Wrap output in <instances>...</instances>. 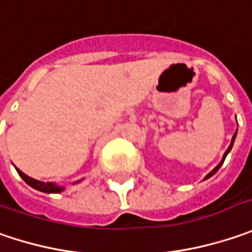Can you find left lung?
Segmentation results:
<instances>
[{"instance_id": "8db88e82", "label": "left lung", "mask_w": 252, "mask_h": 252, "mask_svg": "<svg viewBox=\"0 0 252 252\" xmlns=\"http://www.w3.org/2000/svg\"><path fill=\"white\" fill-rule=\"evenodd\" d=\"M235 135H237V131H235V134H234V135H233V139H231V144H230V147L227 148V151H225L224 157H223V160H221V162H220V163H219V165H217V166H216V168H214V169L212 170V172H210V173H209V175H207V176H206V179H209V178H210V176H213L214 173H216V172H217V170L220 169V166H221V165H223V162H224L225 157H227V154H228V152H230V151H231V148H233V144H234Z\"/></svg>"}]
</instances>
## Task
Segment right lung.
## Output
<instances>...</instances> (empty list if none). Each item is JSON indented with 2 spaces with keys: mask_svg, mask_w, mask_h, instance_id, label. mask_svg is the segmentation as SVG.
Wrapping results in <instances>:
<instances>
[{
  "mask_svg": "<svg viewBox=\"0 0 252 252\" xmlns=\"http://www.w3.org/2000/svg\"><path fill=\"white\" fill-rule=\"evenodd\" d=\"M17 172L19 173V176H21L24 181L27 182L29 186H32V188H33V189H36V190L45 191V193H59V191L63 190V188L56 186V185H55V183H52V182L36 181V179H32V178L27 176L24 172H21L19 169H17Z\"/></svg>",
  "mask_w": 252,
  "mask_h": 252,
  "instance_id": "right-lung-1",
  "label": "right lung"
}]
</instances>
